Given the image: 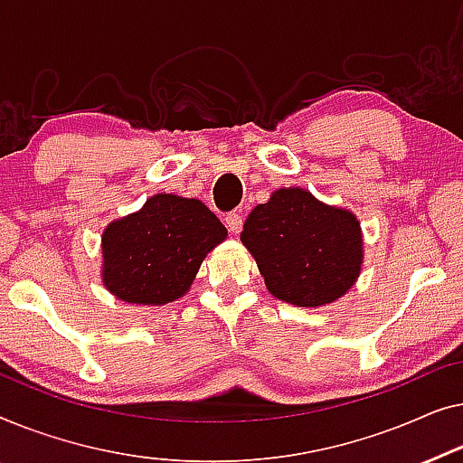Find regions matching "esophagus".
<instances>
[{
    "label": "esophagus",
    "mask_w": 463,
    "mask_h": 463,
    "mask_svg": "<svg viewBox=\"0 0 463 463\" xmlns=\"http://www.w3.org/2000/svg\"><path fill=\"white\" fill-rule=\"evenodd\" d=\"M224 222H226V229H229L234 234L241 232V229H243V216H241V213H237V212L226 213Z\"/></svg>",
    "instance_id": "obj_1"
}]
</instances>
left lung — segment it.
Instances as JSON below:
<instances>
[{"instance_id": "left-lung-1", "label": "left lung", "mask_w": 463, "mask_h": 463, "mask_svg": "<svg viewBox=\"0 0 463 463\" xmlns=\"http://www.w3.org/2000/svg\"><path fill=\"white\" fill-rule=\"evenodd\" d=\"M241 241L275 298L317 308L335 302L361 275L363 237L353 212L298 186L279 188L251 210Z\"/></svg>"}]
</instances>
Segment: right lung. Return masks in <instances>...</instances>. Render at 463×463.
<instances>
[{
    "instance_id": "obj_1",
    "label": "right lung",
    "mask_w": 463,
    "mask_h": 463,
    "mask_svg": "<svg viewBox=\"0 0 463 463\" xmlns=\"http://www.w3.org/2000/svg\"><path fill=\"white\" fill-rule=\"evenodd\" d=\"M229 231L199 199L159 193L102 232V283L123 302L161 306L191 289Z\"/></svg>"
}]
</instances>
